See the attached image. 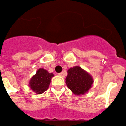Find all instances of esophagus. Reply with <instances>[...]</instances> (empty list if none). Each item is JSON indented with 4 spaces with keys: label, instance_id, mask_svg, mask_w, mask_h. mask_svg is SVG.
Returning <instances> with one entry per match:
<instances>
[{
    "label": "esophagus",
    "instance_id": "34e87169",
    "mask_svg": "<svg viewBox=\"0 0 126 126\" xmlns=\"http://www.w3.org/2000/svg\"><path fill=\"white\" fill-rule=\"evenodd\" d=\"M58 75H60V76L62 77H64V73H63V72H61V73H60V74H59Z\"/></svg>",
    "mask_w": 126,
    "mask_h": 126
}]
</instances>
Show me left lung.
I'll use <instances>...</instances> for the list:
<instances>
[{"label": "left lung", "instance_id": "left-lung-1", "mask_svg": "<svg viewBox=\"0 0 126 126\" xmlns=\"http://www.w3.org/2000/svg\"><path fill=\"white\" fill-rule=\"evenodd\" d=\"M93 83L92 77L80 66H74L68 70L66 84L75 94H84L91 87Z\"/></svg>", "mask_w": 126, "mask_h": 126}]
</instances>
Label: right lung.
Segmentation results:
<instances>
[{"label": "right lung", "mask_w": 126, "mask_h": 126, "mask_svg": "<svg viewBox=\"0 0 126 126\" xmlns=\"http://www.w3.org/2000/svg\"><path fill=\"white\" fill-rule=\"evenodd\" d=\"M54 75L49 73L47 70L40 68L30 80V88L37 94H42L48 89L51 82V79Z\"/></svg>", "instance_id": "obj_1"}]
</instances>
